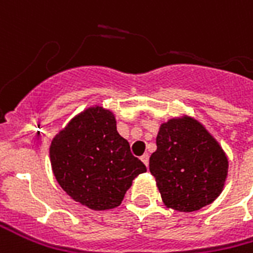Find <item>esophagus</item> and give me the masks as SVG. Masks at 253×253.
<instances>
[{
    "mask_svg": "<svg viewBox=\"0 0 253 253\" xmlns=\"http://www.w3.org/2000/svg\"><path fill=\"white\" fill-rule=\"evenodd\" d=\"M140 159H142V162H143L144 165H146L148 167V161H150V155H148V154H143V155L140 157Z\"/></svg>",
    "mask_w": 253,
    "mask_h": 253,
    "instance_id": "esophagus-1",
    "label": "esophagus"
}]
</instances>
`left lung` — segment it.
Masks as SVG:
<instances>
[{"instance_id": "8db88e82", "label": "left lung", "mask_w": 253, "mask_h": 253, "mask_svg": "<svg viewBox=\"0 0 253 253\" xmlns=\"http://www.w3.org/2000/svg\"><path fill=\"white\" fill-rule=\"evenodd\" d=\"M150 172L166 207L192 212L220 195L228 173V159L202 123L183 115L159 127Z\"/></svg>"}]
</instances>
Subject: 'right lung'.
<instances>
[{"mask_svg":"<svg viewBox=\"0 0 253 253\" xmlns=\"http://www.w3.org/2000/svg\"><path fill=\"white\" fill-rule=\"evenodd\" d=\"M53 173L71 199L94 211L118 207L146 166L117 131L113 111L102 106L75 115L50 144Z\"/></svg>","mask_w":253,"mask_h":253,"instance_id":"1","label":"right lung"}]
</instances>
